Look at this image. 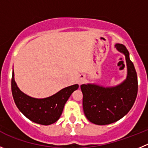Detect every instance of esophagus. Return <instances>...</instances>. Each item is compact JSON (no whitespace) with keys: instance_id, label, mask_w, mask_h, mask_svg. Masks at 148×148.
<instances>
[{"instance_id":"esophagus-1","label":"esophagus","mask_w":148,"mask_h":148,"mask_svg":"<svg viewBox=\"0 0 148 148\" xmlns=\"http://www.w3.org/2000/svg\"><path fill=\"white\" fill-rule=\"evenodd\" d=\"M84 81H85V78H84V75H81V76H79V78H78V84H79V85H81V84H82L84 82Z\"/></svg>"}]
</instances>
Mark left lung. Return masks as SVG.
Returning a JSON list of instances; mask_svg holds the SVG:
<instances>
[{
  "label": "left lung",
  "instance_id": "left-lung-1",
  "mask_svg": "<svg viewBox=\"0 0 148 148\" xmlns=\"http://www.w3.org/2000/svg\"><path fill=\"white\" fill-rule=\"evenodd\" d=\"M124 54L127 66L126 78L119 85L104 87L95 84H82L83 109L86 119L97 125H108L120 120L129 112L137 95L138 83L136 70L123 44L115 45Z\"/></svg>",
  "mask_w": 148,
  "mask_h": 148
}]
</instances>
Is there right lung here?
<instances>
[{"instance_id": "1", "label": "right lung", "mask_w": 148, "mask_h": 148, "mask_svg": "<svg viewBox=\"0 0 148 148\" xmlns=\"http://www.w3.org/2000/svg\"><path fill=\"white\" fill-rule=\"evenodd\" d=\"M79 87L78 84L62 88L52 96L38 99L22 92L16 85L14 73H12V91L14 100L18 109L29 120L38 124H52L58 121L64 105L72 93Z\"/></svg>"}]
</instances>
